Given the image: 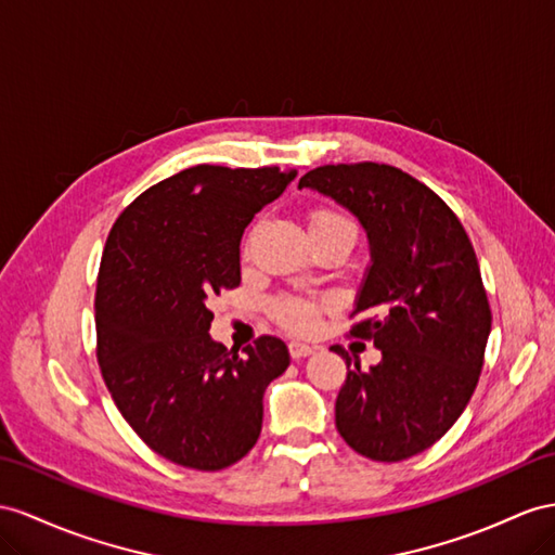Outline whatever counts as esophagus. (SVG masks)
I'll return each mask as SVG.
<instances>
[{"label":"esophagus","mask_w":555,"mask_h":555,"mask_svg":"<svg viewBox=\"0 0 555 555\" xmlns=\"http://www.w3.org/2000/svg\"><path fill=\"white\" fill-rule=\"evenodd\" d=\"M288 351H291L293 359H305V357H311V353L317 351V347L305 345V343H291V345H288Z\"/></svg>","instance_id":"obj_1"}]
</instances>
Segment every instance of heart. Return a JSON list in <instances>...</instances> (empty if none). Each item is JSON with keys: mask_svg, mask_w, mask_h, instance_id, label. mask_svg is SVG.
<instances>
[{"mask_svg": "<svg viewBox=\"0 0 555 555\" xmlns=\"http://www.w3.org/2000/svg\"><path fill=\"white\" fill-rule=\"evenodd\" d=\"M323 230H345L353 234V224L347 216L333 208H317L309 216V232ZM319 309L321 305L314 300H302V297H281L274 302V317L281 325L295 333H311L319 325Z\"/></svg>", "mask_w": 555, "mask_h": 555, "instance_id": "1", "label": "heart"}]
</instances>
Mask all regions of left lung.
Listing matches in <instances>:
<instances>
[{
    "instance_id": "1",
    "label": "left lung",
    "mask_w": 555,
    "mask_h": 555,
    "mask_svg": "<svg viewBox=\"0 0 555 555\" xmlns=\"http://www.w3.org/2000/svg\"><path fill=\"white\" fill-rule=\"evenodd\" d=\"M302 188L351 210L371 241L351 335L373 339L382 361L363 373L333 347L351 365L335 426L367 460H408L457 422L478 385L492 314L474 246L443 198L401 168L319 166Z\"/></svg>"
}]
</instances>
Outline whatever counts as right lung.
<instances>
[{
  "label": "right lung",
  "instance_id": "1",
  "mask_svg": "<svg viewBox=\"0 0 555 555\" xmlns=\"http://www.w3.org/2000/svg\"><path fill=\"white\" fill-rule=\"evenodd\" d=\"M295 170L192 166L117 218L95 288L98 363L119 413L162 457L198 472L258 443L262 396L288 347L262 335L227 351L208 335L210 300L241 283L238 244Z\"/></svg>",
  "mask_w": 555,
  "mask_h": 555
}]
</instances>
